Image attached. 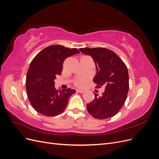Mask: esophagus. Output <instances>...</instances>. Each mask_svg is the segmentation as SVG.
<instances>
[{"instance_id": "obj_1", "label": "esophagus", "mask_w": 159, "mask_h": 159, "mask_svg": "<svg viewBox=\"0 0 159 159\" xmlns=\"http://www.w3.org/2000/svg\"><path fill=\"white\" fill-rule=\"evenodd\" d=\"M77 91H78V92H79V93H83L85 92V91L84 89H78V90H77Z\"/></svg>"}]
</instances>
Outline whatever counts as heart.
Returning a JSON list of instances; mask_svg holds the SVG:
<instances>
[{"label": "heart", "mask_w": 159, "mask_h": 159, "mask_svg": "<svg viewBox=\"0 0 159 159\" xmlns=\"http://www.w3.org/2000/svg\"><path fill=\"white\" fill-rule=\"evenodd\" d=\"M89 78L88 77H82V78H79L74 80V84L76 86H78V87H82V86L85 85V84L87 83L88 81Z\"/></svg>", "instance_id": "b5f03b06"}]
</instances>
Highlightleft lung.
Returning <instances> with one entry per match:
<instances>
[{"label": "left lung", "instance_id": "obj_1", "mask_svg": "<svg viewBox=\"0 0 159 159\" xmlns=\"http://www.w3.org/2000/svg\"><path fill=\"white\" fill-rule=\"evenodd\" d=\"M80 50L93 57L97 74L93 79L96 88L105 87L102 97H97L87 104L88 113L98 119H105L116 115L125 102L129 91V74L126 65L112 50L105 48H83Z\"/></svg>", "mask_w": 159, "mask_h": 159}]
</instances>
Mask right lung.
Returning <instances> with one entry per match:
<instances>
[{
	"label": "right lung",
	"instance_id": "add662e5",
	"mask_svg": "<svg viewBox=\"0 0 159 159\" xmlns=\"http://www.w3.org/2000/svg\"><path fill=\"white\" fill-rule=\"evenodd\" d=\"M78 53L77 48L52 45L40 51L32 60L27 71L26 89L29 102L38 113L54 117L64 111L69 98L75 90H57L54 80L56 75L61 74L67 57Z\"/></svg>",
	"mask_w": 159,
	"mask_h": 159
}]
</instances>
